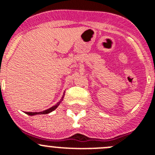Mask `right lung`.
<instances>
[{
	"mask_svg": "<svg viewBox=\"0 0 155 155\" xmlns=\"http://www.w3.org/2000/svg\"><path fill=\"white\" fill-rule=\"evenodd\" d=\"M64 94L63 95L62 98H61L60 102H57V103L55 105H53V106L50 107V109H46V110L42 111V112H39V113H31V112H25V113H26V114H28V115H29V116H35V115H41V114H48V113H51V112H53V110H55V109H57V107H58L59 105L61 104V102H62L63 99H64Z\"/></svg>",
	"mask_w": 155,
	"mask_h": 155,
	"instance_id": "right-lung-1",
	"label": "right lung"
}]
</instances>
